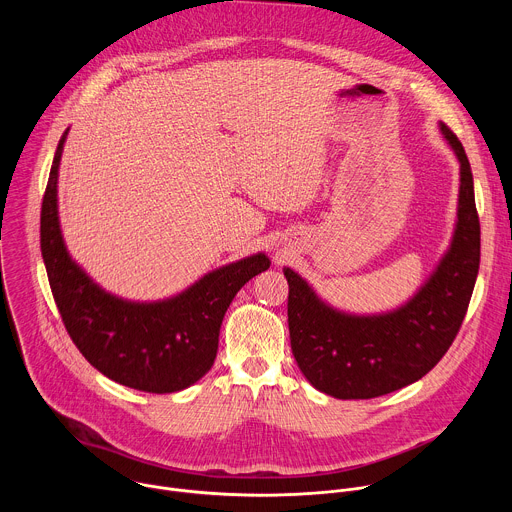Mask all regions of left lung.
Returning <instances> with one entry per match:
<instances>
[{"instance_id": "obj_1", "label": "left lung", "mask_w": 512, "mask_h": 512, "mask_svg": "<svg viewBox=\"0 0 512 512\" xmlns=\"http://www.w3.org/2000/svg\"><path fill=\"white\" fill-rule=\"evenodd\" d=\"M442 133L460 160L458 223L450 251L403 308L383 316H348L326 306L291 269L287 322L291 352L304 377L336 399H373L427 375L452 346L480 265V221L468 156L456 133Z\"/></svg>"}]
</instances>
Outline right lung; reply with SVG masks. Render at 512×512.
I'll return each mask as SVG.
<instances>
[{"label": "right lung", "instance_id": "1", "mask_svg": "<svg viewBox=\"0 0 512 512\" xmlns=\"http://www.w3.org/2000/svg\"><path fill=\"white\" fill-rule=\"evenodd\" d=\"M66 133L58 141L40 212L42 259L64 328L111 381L158 395L182 391L210 371L229 304L251 277L269 269V259L259 253L225 265L166 302L133 304L107 294L68 257L60 235L56 178Z\"/></svg>", "mask_w": 512, "mask_h": 512}]
</instances>
